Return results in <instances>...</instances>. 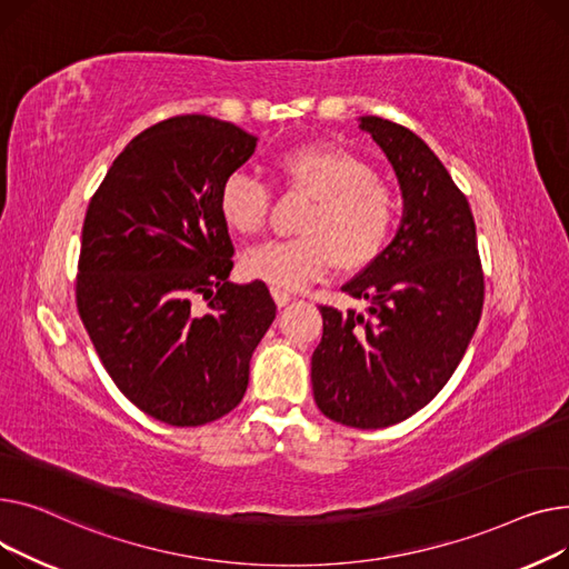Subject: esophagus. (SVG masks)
Listing matches in <instances>:
<instances>
[{
    "label": "esophagus",
    "mask_w": 569,
    "mask_h": 569,
    "mask_svg": "<svg viewBox=\"0 0 569 569\" xmlns=\"http://www.w3.org/2000/svg\"><path fill=\"white\" fill-rule=\"evenodd\" d=\"M271 296H273V300L278 303V308H284L289 300H291V293L287 289H280V287H271Z\"/></svg>",
    "instance_id": "obj_1"
}]
</instances>
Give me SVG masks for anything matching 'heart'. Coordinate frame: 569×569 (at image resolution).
<instances>
[{"label":"heart","instance_id":"heart-1","mask_svg":"<svg viewBox=\"0 0 569 569\" xmlns=\"http://www.w3.org/2000/svg\"><path fill=\"white\" fill-rule=\"evenodd\" d=\"M273 174L291 190L308 194L293 241L257 246L243 257V273L280 289H300L336 266L356 273L386 248L395 224V199L360 156L336 144L289 149L273 158ZM271 192L248 172H231L218 197L224 224L252 237L269 216Z\"/></svg>","mask_w":569,"mask_h":569}]
</instances>
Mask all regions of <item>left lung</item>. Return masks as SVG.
<instances>
[{
  "mask_svg": "<svg viewBox=\"0 0 569 569\" xmlns=\"http://www.w3.org/2000/svg\"><path fill=\"white\" fill-rule=\"evenodd\" d=\"M358 126L392 164L405 211L386 250L342 287L365 312L321 306L312 390L326 418L379 429L448 383L478 328L485 278L471 207L443 162L405 126L381 117Z\"/></svg>",
  "mask_w": 569,
  "mask_h": 569,
  "instance_id": "obj_1",
  "label": "left lung"
}]
</instances>
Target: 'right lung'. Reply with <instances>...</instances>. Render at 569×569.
Returning <instances> with one entry per match:
<instances>
[{
	"mask_svg": "<svg viewBox=\"0 0 569 569\" xmlns=\"http://www.w3.org/2000/svg\"><path fill=\"white\" fill-rule=\"evenodd\" d=\"M254 147L250 132L213 117L160 121L128 142L87 209L80 319L117 388L167 425L237 409L276 319L263 282L227 280L233 246L218 197Z\"/></svg>",
	"mask_w": 569,
	"mask_h": 569,
	"instance_id": "add662e5",
	"label": "right lung"
}]
</instances>
